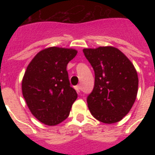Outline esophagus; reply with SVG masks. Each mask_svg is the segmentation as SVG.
Instances as JSON below:
<instances>
[{
	"label": "esophagus",
	"instance_id": "obj_1",
	"mask_svg": "<svg viewBox=\"0 0 155 155\" xmlns=\"http://www.w3.org/2000/svg\"><path fill=\"white\" fill-rule=\"evenodd\" d=\"M75 89L76 90V92H80V85H76V86H75Z\"/></svg>",
	"mask_w": 155,
	"mask_h": 155
}]
</instances>
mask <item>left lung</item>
<instances>
[{"mask_svg": "<svg viewBox=\"0 0 155 155\" xmlns=\"http://www.w3.org/2000/svg\"><path fill=\"white\" fill-rule=\"evenodd\" d=\"M95 73L94 87L87 97L92 115L105 124L120 120L132 108L138 87L137 73L130 59L113 47L84 49Z\"/></svg>", "mask_w": 155, "mask_h": 155, "instance_id": "left-lung-1", "label": "left lung"}]
</instances>
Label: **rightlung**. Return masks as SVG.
Returning <instances> with one entry per match:
<instances>
[{"label": "right lung", "mask_w": 155, "mask_h": 155, "mask_svg": "<svg viewBox=\"0 0 155 155\" xmlns=\"http://www.w3.org/2000/svg\"><path fill=\"white\" fill-rule=\"evenodd\" d=\"M76 54L73 49L50 47L38 53L25 71L23 97L33 115L46 125H55L65 120L77 98L67 71Z\"/></svg>", "instance_id": "obj_1"}]
</instances>
